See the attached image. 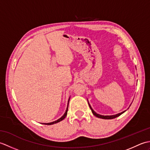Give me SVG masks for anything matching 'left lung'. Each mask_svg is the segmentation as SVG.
Instances as JSON below:
<instances>
[{
	"label": "left lung",
	"instance_id": "8db88e82",
	"mask_svg": "<svg viewBox=\"0 0 150 150\" xmlns=\"http://www.w3.org/2000/svg\"><path fill=\"white\" fill-rule=\"evenodd\" d=\"M88 104H89V106H90V109H91V110L92 111V113H93V114L94 115L95 117H98V118H100V119H115V118H116L117 117L120 116V115H122L123 113H124L126 111V110H125V111H122V112H121L120 113H118V114H116V115H99V114L97 113L93 109H92V108L91 107L90 104V103H88Z\"/></svg>",
	"mask_w": 150,
	"mask_h": 150
}]
</instances>
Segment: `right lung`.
I'll list each match as a JSON object with an SVG mask.
<instances>
[{"label":"right lung","mask_w":150,"mask_h":150,"mask_svg":"<svg viewBox=\"0 0 150 150\" xmlns=\"http://www.w3.org/2000/svg\"><path fill=\"white\" fill-rule=\"evenodd\" d=\"M69 98H69V100H68V106H67V108H66V112L64 113V114L60 118V119H59L58 120H57L55 121H53V122H49V123H42L44 124H46V125H52V124H56L57 122H60V121L62 120L63 119H65V117H66L67 115V113H68V104H69Z\"/></svg>","instance_id":"obj_1"}]
</instances>
